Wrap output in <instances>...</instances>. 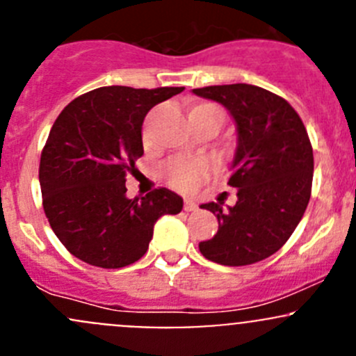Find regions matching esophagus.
Listing matches in <instances>:
<instances>
[{
	"label": "esophagus",
	"mask_w": 356,
	"mask_h": 356,
	"mask_svg": "<svg viewBox=\"0 0 356 356\" xmlns=\"http://www.w3.org/2000/svg\"><path fill=\"white\" fill-rule=\"evenodd\" d=\"M184 210L186 211H196L198 210V204H196L193 200L188 198V200H184Z\"/></svg>",
	"instance_id": "esophagus-1"
}]
</instances>
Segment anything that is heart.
<instances>
[{"mask_svg":"<svg viewBox=\"0 0 356 356\" xmlns=\"http://www.w3.org/2000/svg\"><path fill=\"white\" fill-rule=\"evenodd\" d=\"M191 111H203L222 122V110L215 105L204 103L195 106ZM210 168L211 163L207 158H172L163 165V175L174 188L181 191H191L207 179Z\"/></svg>","mask_w":356,"mask_h":356,"instance_id":"b5f03b06","label":"heart"}]
</instances>
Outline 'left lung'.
<instances>
[{"instance_id":"left-lung-1","label":"left lung","mask_w":356,"mask_h":356,"mask_svg":"<svg viewBox=\"0 0 356 356\" xmlns=\"http://www.w3.org/2000/svg\"><path fill=\"white\" fill-rule=\"evenodd\" d=\"M196 96L220 103L234 118L238 146L229 186L234 207L204 203L218 231L200 243L207 260L241 267L265 260L291 238L310 201L314 152L300 115L281 96L251 84L208 86Z\"/></svg>"}]
</instances>
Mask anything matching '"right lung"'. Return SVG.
<instances>
[{
    "label": "right lung",
    "mask_w": 356,
    "mask_h": 356,
    "mask_svg": "<svg viewBox=\"0 0 356 356\" xmlns=\"http://www.w3.org/2000/svg\"><path fill=\"white\" fill-rule=\"evenodd\" d=\"M182 91L106 86L75 98L55 120L39 163L42 207L56 238L79 260L127 267L148 251L158 218L182 210L181 196L167 188L125 196V177L145 153L146 113Z\"/></svg>",
    "instance_id": "right-lung-1"
}]
</instances>
